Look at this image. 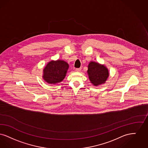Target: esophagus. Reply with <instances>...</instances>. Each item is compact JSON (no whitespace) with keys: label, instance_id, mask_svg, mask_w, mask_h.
<instances>
[{"label":"esophagus","instance_id":"34e87169","mask_svg":"<svg viewBox=\"0 0 148 148\" xmlns=\"http://www.w3.org/2000/svg\"><path fill=\"white\" fill-rule=\"evenodd\" d=\"M81 71V68H79V69H76V72H80Z\"/></svg>","mask_w":148,"mask_h":148}]
</instances>
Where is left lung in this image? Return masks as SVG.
I'll return each instance as SVG.
<instances>
[{
    "instance_id": "8db88e82",
    "label": "left lung",
    "mask_w": 148,
    "mask_h": 148,
    "mask_svg": "<svg viewBox=\"0 0 148 148\" xmlns=\"http://www.w3.org/2000/svg\"><path fill=\"white\" fill-rule=\"evenodd\" d=\"M87 74L90 83L95 86L105 84L109 77L108 69L104 64L90 61L88 65Z\"/></svg>"
}]
</instances>
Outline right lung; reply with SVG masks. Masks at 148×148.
Wrapping results in <instances>:
<instances>
[{
  "instance_id": "add662e5",
  "label": "right lung",
  "mask_w": 148,
  "mask_h": 148,
  "mask_svg": "<svg viewBox=\"0 0 148 148\" xmlns=\"http://www.w3.org/2000/svg\"><path fill=\"white\" fill-rule=\"evenodd\" d=\"M69 68V64L64 60H51L44 68L42 78L47 84L60 83L66 77Z\"/></svg>"
}]
</instances>
